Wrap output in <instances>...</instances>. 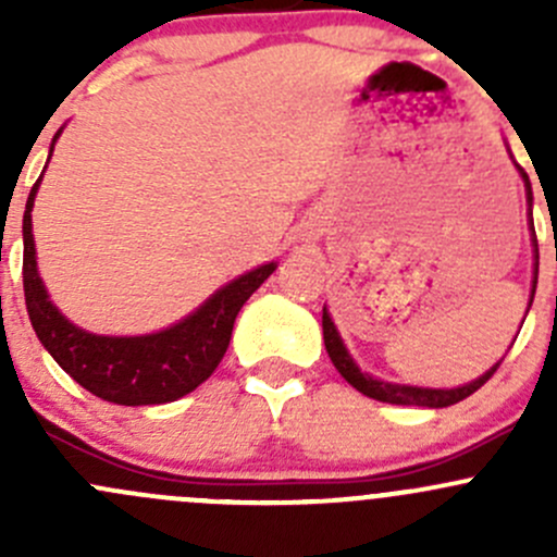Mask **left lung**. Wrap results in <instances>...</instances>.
Returning a JSON list of instances; mask_svg holds the SVG:
<instances>
[{
  "label": "left lung",
  "instance_id": "obj_1",
  "mask_svg": "<svg viewBox=\"0 0 557 557\" xmlns=\"http://www.w3.org/2000/svg\"><path fill=\"white\" fill-rule=\"evenodd\" d=\"M509 159H512L515 170L520 172L522 185H525L528 228H531V245H533V280H531V301H533V294H536V280H539V245H536V232H533V190H531V180H528L525 170H522L518 161H515L512 153H509ZM531 301H528V310H531ZM323 342H325V352H329V358H331V363L336 367V372H339L352 387H356L358 393L374 398V401L401 404V407L440 409V407H450V404L463 401L466 396H471L474 391H480V387L493 377V372L498 369V363H502V361L493 363L485 374H480L476 380H471V383L458 385V387H420V385L387 383V380L372 377V374H367L361 367H358L356 358L350 356V350H347L345 342H342L339 331H336L334 320H331V314L325 307H323Z\"/></svg>",
  "mask_w": 557,
  "mask_h": 557
}]
</instances>
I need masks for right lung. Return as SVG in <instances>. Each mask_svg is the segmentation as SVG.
<instances>
[{"instance_id": "1", "label": "right lung", "mask_w": 557, "mask_h": 557, "mask_svg": "<svg viewBox=\"0 0 557 557\" xmlns=\"http://www.w3.org/2000/svg\"><path fill=\"white\" fill-rule=\"evenodd\" d=\"M61 132L64 126L55 132L50 153ZM39 183H42V174L32 185L24 210V296L29 320L45 350L75 383L121 407L177 401L185 393L196 391L226 356L234 320L245 301L261 288L263 280L277 269V261L261 263L239 274L183 320L153 334H91L61 314L39 277L35 234H32V207H35Z\"/></svg>"}]
</instances>
